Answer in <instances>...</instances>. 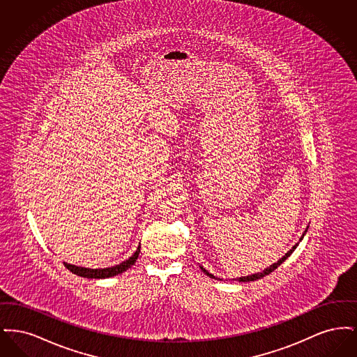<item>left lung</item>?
I'll use <instances>...</instances> for the list:
<instances>
[{
  "label": "left lung",
  "instance_id": "1",
  "mask_svg": "<svg viewBox=\"0 0 357 357\" xmlns=\"http://www.w3.org/2000/svg\"><path fill=\"white\" fill-rule=\"evenodd\" d=\"M306 231H307V227H306V230L305 231H304L303 237L300 238V241H301V239L304 238ZM297 246H298V243H296V245H294V246H293V248H291V249L289 250L288 253L284 255V257H282V258H281L280 261H277L275 264H273V265H271L269 268H266V269H265L264 272L255 273V274H252V275H246V277H239V278H238V281H239V282H249V281H255V280H259V278H262V277H265V275L271 274V273H272L273 271H275V269H277V268H278V266H280V265H281V264H282V262H284V261H285V259L288 258L289 255H291V253H293V252L296 250V248H297ZM201 269H202V271H204V274H207L208 277H211V278H215V277H214V275H213L211 273L207 272V271H206V269H204L202 266H201Z\"/></svg>",
  "mask_w": 357,
  "mask_h": 357
}]
</instances>
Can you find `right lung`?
Listing matches in <instances>:
<instances>
[{"instance_id": "right-lung-1", "label": "right lung", "mask_w": 357, "mask_h": 357, "mask_svg": "<svg viewBox=\"0 0 357 357\" xmlns=\"http://www.w3.org/2000/svg\"><path fill=\"white\" fill-rule=\"evenodd\" d=\"M140 253V245L137 246L135 253L131 255L128 259H126L124 262H121L119 265H115V266H111V268H104V269H89V268H82V266H76V265H70L64 262L66 268L76 274V275H80V277H84V278H108V277H114V275H118L120 273L126 272L127 269H130L137 259Z\"/></svg>"}]
</instances>
